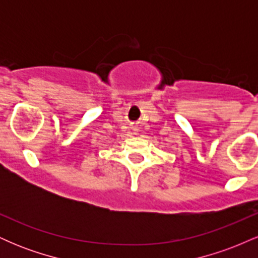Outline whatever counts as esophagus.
Masks as SVG:
<instances>
[{"mask_svg": "<svg viewBox=\"0 0 258 258\" xmlns=\"http://www.w3.org/2000/svg\"><path fill=\"white\" fill-rule=\"evenodd\" d=\"M141 127H133V135H136V136H138L139 133H141Z\"/></svg>", "mask_w": 258, "mask_h": 258, "instance_id": "esophagus-1", "label": "esophagus"}]
</instances>
